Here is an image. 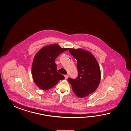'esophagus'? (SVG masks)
<instances>
[{"mask_svg": "<svg viewBox=\"0 0 131 131\" xmlns=\"http://www.w3.org/2000/svg\"><path fill=\"white\" fill-rule=\"evenodd\" d=\"M68 77H69V75H64V77H65L66 79H67V78H68Z\"/></svg>", "mask_w": 131, "mask_h": 131, "instance_id": "34e87169", "label": "esophagus"}]
</instances>
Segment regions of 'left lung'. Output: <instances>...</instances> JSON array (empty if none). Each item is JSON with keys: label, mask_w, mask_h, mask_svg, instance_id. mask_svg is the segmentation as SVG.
Returning <instances> with one entry per match:
<instances>
[{"label": "left lung", "mask_w": 131, "mask_h": 131, "mask_svg": "<svg viewBox=\"0 0 131 131\" xmlns=\"http://www.w3.org/2000/svg\"><path fill=\"white\" fill-rule=\"evenodd\" d=\"M71 55L77 60L78 75L77 78H69L72 90L79 97H85L97 89L101 80L100 67L95 57L81 49H69Z\"/></svg>", "instance_id": "1"}]
</instances>
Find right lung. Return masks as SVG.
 <instances>
[{
    "label": "right lung",
    "instance_id": "1",
    "mask_svg": "<svg viewBox=\"0 0 131 131\" xmlns=\"http://www.w3.org/2000/svg\"><path fill=\"white\" fill-rule=\"evenodd\" d=\"M68 49L53 44L45 46L37 52L33 61L32 74L35 83L40 89H50L64 79V76L57 72L55 60L60 53Z\"/></svg>",
    "mask_w": 131,
    "mask_h": 131
}]
</instances>
